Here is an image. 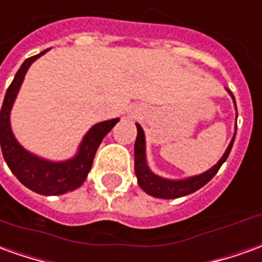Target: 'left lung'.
<instances>
[{
	"label": "left lung",
	"mask_w": 262,
	"mask_h": 262,
	"mask_svg": "<svg viewBox=\"0 0 262 262\" xmlns=\"http://www.w3.org/2000/svg\"><path fill=\"white\" fill-rule=\"evenodd\" d=\"M230 95L234 100V95L231 91H228ZM235 102V100H234ZM137 129H138V134H137V140H135V147H134V155H135V176L138 178V184L147 194L157 198H180V196L188 195L195 192L196 189H200L204 187L205 184L212 180V177L215 176L218 172V169L221 168V165L224 164V161L228 158V155L232 148V144L235 140V135L232 138V141L230 142L228 148L225 151V154L223 155V158L212 167L208 169L207 172H204L201 176L191 177L187 180H178V181H171V180H165L161 177L155 176L149 171L147 161H145V137H144V131L142 128L137 124Z\"/></svg>",
	"instance_id": "left-lung-1"
}]
</instances>
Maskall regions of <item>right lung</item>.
Segmentation results:
<instances>
[{
    "label": "right lung",
    "instance_id": "1",
    "mask_svg": "<svg viewBox=\"0 0 262 262\" xmlns=\"http://www.w3.org/2000/svg\"><path fill=\"white\" fill-rule=\"evenodd\" d=\"M48 50L25 59L24 64L17 71L11 85L5 93V98L1 107V151H3L4 160L12 171V174L27 188L42 195H59L67 191L78 188L85 181L102 138L120 120L114 118L94 125L81 142L78 154L73 160H68L66 162L45 161L25 151L18 144L11 131L10 111L27 70L38 57H41Z\"/></svg>",
    "mask_w": 262,
    "mask_h": 262
}]
</instances>
